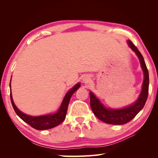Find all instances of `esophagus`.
<instances>
[{
	"label": "esophagus",
	"instance_id": "esophagus-1",
	"mask_svg": "<svg viewBox=\"0 0 158 158\" xmlns=\"http://www.w3.org/2000/svg\"><path fill=\"white\" fill-rule=\"evenodd\" d=\"M88 78H84V82H88Z\"/></svg>",
	"mask_w": 158,
	"mask_h": 158
}]
</instances>
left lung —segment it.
Returning a JSON list of instances; mask_svg holds the SVG:
<instances>
[{"mask_svg": "<svg viewBox=\"0 0 158 158\" xmlns=\"http://www.w3.org/2000/svg\"><path fill=\"white\" fill-rule=\"evenodd\" d=\"M129 47L135 52V53L140 59L142 69L144 74V79L142 84V89L141 94L137 101L131 106L120 109H108L105 107L95 95L90 92V106L94 114L99 120L103 122L111 124V125H123L135 117L144 107L148 95L149 89V74L148 69L140 52L138 50L137 47L133 44L131 40H128Z\"/></svg>", "mask_w": 158, "mask_h": 158, "instance_id": "1", "label": "left lung"}]
</instances>
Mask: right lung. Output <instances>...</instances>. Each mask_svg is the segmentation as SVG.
I'll list each match as a JSON object with an SVG mask.
<instances>
[{"mask_svg":"<svg viewBox=\"0 0 158 158\" xmlns=\"http://www.w3.org/2000/svg\"><path fill=\"white\" fill-rule=\"evenodd\" d=\"M80 86V84H77L76 85H75L67 94H66L63 101L62 102L61 106L59 109V111H57V113L52 114H48V115L39 116V117H31L22 113L20 110L16 107L15 104H14L12 99L11 92H10L11 103L16 113L22 119L23 121L27 123L28 125H30L33 128L37 129V130H40V131L47 130V129L52 128L57 125H59V124H60L64 120L66 115V112H67V109H68L70 99L73 94L78 89Z\"/></svg>","mask_w":158,"mask_h":158,"instance_id":"right-lung-1","label":"right lung"}]
</instances>
